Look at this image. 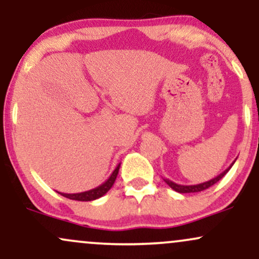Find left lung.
I'll use <instances>...</instances> for the list:
<instances>
[{
    "instance_id": "1",
    "label": "left lung",
    "mask_w": 259,
    "mask_h": 259,
    "mask_svg": "<svg viewBox=\"0 0 259 259\" xmlns=\"http://www.w3.org/2000/svg\"><path fill=\"white\" fill-rule=\"evenodd\" d=\"M235 160H236V159H235ZM235 160H234L233 163H231L230 167L225 169V170L223 171V173H221L219 175H217L215 178H213V179H210V180H208V181H204V183L196 184V185H180V184L174 183V181H171V180H169V179H163V180H164L165 183H167V185L170 186L171 189L174 190V191L180 192V194H191V192H200V191H203V190L208 189V187H210L212 185H214L215 183H218V181L221 180L222 178L224 177V175L227 174L229 170H230V168L234 165Z\"/></svg>"
}]
</instances>
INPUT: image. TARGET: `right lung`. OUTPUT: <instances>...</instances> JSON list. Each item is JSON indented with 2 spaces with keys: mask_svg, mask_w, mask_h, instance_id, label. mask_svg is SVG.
I'll return each instance as SVG.
<instances>
[{
  "mask_svg": "<svg viewBox=\"0 0 259 259\" xmlns=\"http://www.w3.org/2000/svg\"><path fill=\"white\" fill-rule=\"evenodd\" d=\"M119 168H120V163L117 165V167H115L114 170H113L111 177H109L108 179L105 181V183L101 184L100 186L95 187V189H91V190H89V191H84V192H78V194H63V192H58V194L64 196V197H67V198H70V200H75V201L88 202V201L97 200V198L102 197L103 195H106L107 192L111 190V187L113 186V184H114L115 179H117V175H118V171H119Z\"/></svg>",
  "mask_w": 259,
  "mask_h": 259,
  "instance_id": "1",
  "label": "right lung"
}]
</instances>
